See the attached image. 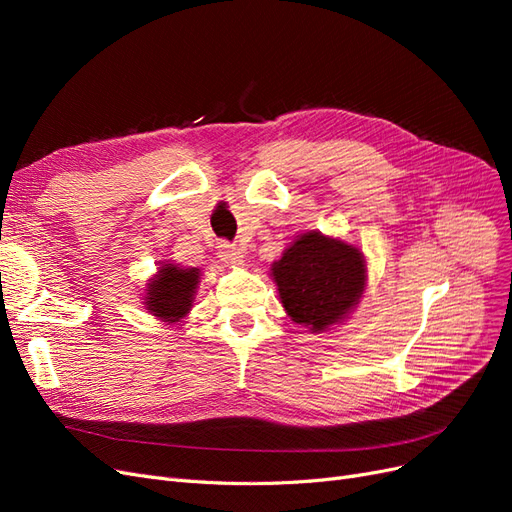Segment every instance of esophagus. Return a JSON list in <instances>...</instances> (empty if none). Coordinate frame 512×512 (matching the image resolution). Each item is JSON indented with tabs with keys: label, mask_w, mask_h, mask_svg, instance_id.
Returning a JSON list of instances; mask_svg holds the SVG:
<instances>
[{
	"label": "esophagus",
	"mask_w": 512,
	"mask_h": 512,
	"mask_svg": "<svg viewBox=\"0 0 512 512\" xmlns=\"http://www.w3.org/2000/svg\"><path fill=\"white\" fill-rule=\"evenodd\" d=\"M218 254H220V258L226 262V265H241L243 258H245V252L241 250V247L232 245V243H228V241H220Z\"/></svg>",
	"instance_id": "esophagus-1"
}]
</instances>
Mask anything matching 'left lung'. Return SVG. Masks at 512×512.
<instances>
[{
  "label": "left lung",
  "mask_w": 512,
  "mask_h": 512,
  "mask_svg": "<svg viewBox=\"0 0 512 512\" xmlns=\"http://www.w3.org/2000/svg\"><path fill=\"white\" fill-rule=\"evenodd\" d=\"M271 277L292 322L322 333L359 305L367 265L359 247L309 230L273 262Z\"/></svg>",
  "instance_id": "obj_1"
}]
</instances>
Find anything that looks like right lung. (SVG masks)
Segmentation results:
<instances>
[{"instance_id":"1","label":"right lung","mask_w":512,"mask_h":512,"mask_svg":"<svg viewBox=\"0 0 512 512\" xmlns=\"http://www.w3.org/2000/svg\"><path fill=\"white\" fill-rule=\"evenodd\" d=\"M198 282L200 269H181L173 262H164L147 284L145 307L162 322H181L190 314Z\"/></svg>"}]
</instances>
